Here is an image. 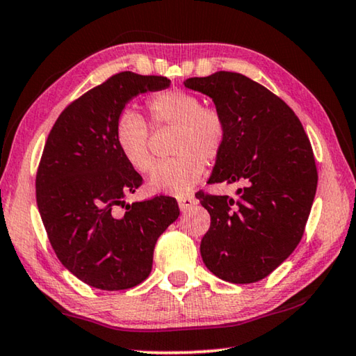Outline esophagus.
<instances>
[{
    "label": "esophagus",
    "mask_w": 356,
    "mask_h": 356,
    "mask_svg": "<svg viewBox=\"0 0 356 356\" xmlns=\"http://www.w3.org/2000/svg\"><path fill=\"white\" fill-rule=\"evenodd\" d=\"M179 207H180V210H186V209H190L191 206H195V204L197 202L195 197H191V196H185V197H179Z\"/></svg>",
    "instance_id": "1"
}]
</instances>
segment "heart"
I'll use <instances>...</instances> for the list:
<instances>
[{
  "label": "heart",
  "mask_w": 356,
  "mask_h": 356,
  "mask_svg": "<svg viewBox=\"0 0 356 356\" xmlns=\"http://www.w3.org/2000/svg\"><path fill=\"white\" fill-rule=\"evenodd\" d=\"M149 119L155 129H174L171 160L152 168L149 190L184 196L204 174V162L213 163L227 144V120L218 108L202 105L200 95L171 89L152 94L146 100ZM114 138L124 159L136 171L146 172L152 165L150 129L140 113L124 108L114 125Z\"/></svg>",
  "instance_id": "obj_1"
}]
</instances>
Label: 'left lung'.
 Returning a JSON list of instances; mask_svg holds the SVG:
<instances>
[{"label": "left lung", "instance_id": "left-lung-1", "mask_svg": "<svg viewBox=\"0 0 356 356\" xmlns=\"http://www.w3.org/2000/svg\"><path fill=\"white\" fill-rule=\"evenodd\" d=\"M184 84L209 95L227 120V144L209 182L242 185L236 200L197 193L210 213L202 261L227 282L261 281L303 237L317 188L309 138L284 100L242 74L221 70Z\"/></svg>", "mask_w": 356, "mask_h": 356}]
</instances>
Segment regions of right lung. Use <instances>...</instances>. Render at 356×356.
<instances>
[{"label": "right lung", "mask_w": 356, "mask_h": 356, "mask_svg": "<svg viewBox=\"0 0 356 356\" xmlns=\"http://www.w3.org/2000/svg\"><path fill=\"white\" fill-rule=\"evenodd\" d=\"M170 84L120 72L65 106L47 138L35 176L40 218L59 261L91 287L124 291L146 280L156 240L180 213L170 196L125 206L143 177L114 138L129 100Z\"/></svg>", "instance_id": "1"}]
</instances>
